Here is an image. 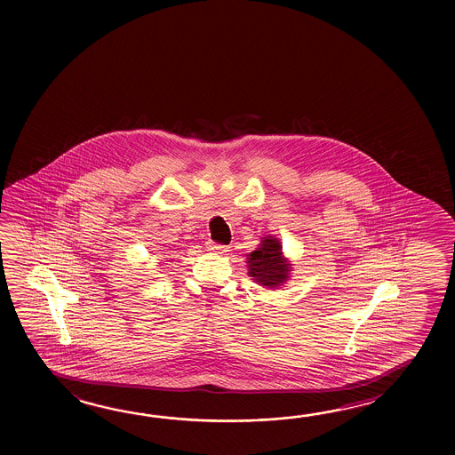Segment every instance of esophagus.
<instances>
[{
  "label": "esophagus",
  "mask_w": 455,
  "mask_h": 455,
  "mask_svg": "<svg viewBox=\"0 0 455 455\" xmlns=\"http://www.w3.org/2000/svg\"><path fill=\"white\" fill-rule=\"evenodd\" d=\"M208 251H216V253H226L228 251V247L226 245H221V243H216V242H208Z\"/></svg>",
  "instance_id": "obj_1"
}]
</instances>
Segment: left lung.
Wrapping results in <instances>:
<instances>
[{
	"mask_svg": "<svg viewBox=\"0 0 455 455\" xmlns=\"http://www.w3.org/2000/svg\"><path fill=\"white\" fill-rule=\"evenodd\" d=\"M249 276L268 290H278L291 278L292 263L284 257L280 239L275 235L261 237L255 251L247 255Z\"/></svg>",
	"mask_w": 455,
	"mask_h": 455,
	"instance_id": "8db88e82",
	"label": "left lung"
}]
</instances>
